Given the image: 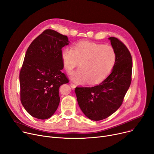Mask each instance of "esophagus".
Listing matches in <instances>:
<instances>
[{"instance_id":"esophagus-1","label":"esophagus","mask_w":154,"mask_h":154,"mask_svg":"<svg viewBox=\"0 0 154 154\" xmlns=\"http://www.w3.org/2000/svg\"><path fill=\"white\" fill-rule=\"evenodd\" d=\"M70 86H71V87L72 89H75V88L76 87V85H75V84H73V83H71L70 84Z\"/></svg>"}]
</instances>
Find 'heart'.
Instances as JSON below:
<instances>
[{
  "mask_svg": "<svg viewBox=\"0 0 154 154\" xmlns=\"http://www.w3.org/2000/svg\"><path fill=\"white\" fill-rule=\"evenodd\" d=\"M63 65L71 73L79 64V67L71 75L76 83L94 85L101 82L109 75L116 60L114 49L110 45L96 42L81 41L73 49L66 48L61 51Z\"/></svg>",
  "mask_w": 154,
  "mask_h": 154,
  "instance_id": "b5f03b06",
  "label": "heart"
}]
</instances>
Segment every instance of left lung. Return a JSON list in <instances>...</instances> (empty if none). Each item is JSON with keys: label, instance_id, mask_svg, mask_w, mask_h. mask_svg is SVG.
<instances>
[{"label": "left lung", "instance_id": "1", "mask_svg": "<svg viewBox=\"0 0 154 154\" xmlns=\"http://www.w3.org/2000/svg\"><path fill=\"white\" fill-rule=\"evenodd\" d=\"M109 39L116 54L111 73L99 85L75 88L80 109L93 121L104 119L118 109L131 83L132 60L129 50L118 38Z\"/></svg>", "mask_w": 154, "mask_h": 154}]
</instances>
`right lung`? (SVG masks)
Segmentation results:
<instances>
[{"label":"right lung","mask_w":154,"mask_h":154,"mask_svg":"<svg viewBox=\"0 0 154 154\" xmlns=\"http://www.w3.org/2000/svg\"><path fill=\"white\" fill-rule=\"evenodd\" d=\"M68 43L67 36L47 29L26 50L19 75L20 101L35 118L48 119L58 107L59 88L69 82L61 72L64 67L61 49Z\"/></svg>","instance_id":"right-lung-1"}]
</instances>
